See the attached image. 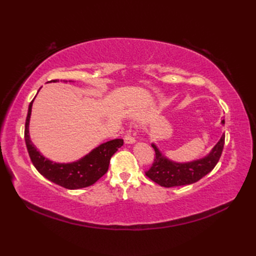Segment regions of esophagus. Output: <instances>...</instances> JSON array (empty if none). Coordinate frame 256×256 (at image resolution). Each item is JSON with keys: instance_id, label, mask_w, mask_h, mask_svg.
Segmentation results:
<instances>
[{"instance_id": "esophagus-1", "label": "esophagus", "mask_w": 256, "mask_h": 256, "mask_svg": "<svg viewBox=\"0 0 256 256\" xmlns=\"http://www.w3.org/2000/svg\"><path fill=\"white\" fill-rule=\"evenodd\" d=\"M134 131H128V132L124 136V141L126 144H132L136 142V136H134Z\"/></svg>"}]
</instances>
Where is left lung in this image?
<instances>
[{"label":"left lung","mask_w":256,"mask_h":256,"mask_svg":"<svg viewBox=\"0 0 256 256\" xmlns=\"http://www.w3.org/2000/svg\"><path fill=\"white\" fill-rule=\"evenodd\" d=\"M224 124V120H222ZM226 141V134H222L220 141L203 159L196 160L188 164H176L162 156L156 145L152 144V148L156 152L152 166L145 172V175L156 184L166 188L177 187L196 182L203 178L218 164Z\"/></svg>","instance_id":"8db88e82"}]
</instances>
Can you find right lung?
I'll return each instance as SVG.
<instances>
[{
	"label": "right lung",
	"mask_w": 256,
	"mask_h": 256,
	"mask_svg": "<svg viewBox=\"0 0 256 256\" xmlns=\"http://www.w3.org/2000/svg\"><path fill=\"white\" fill-rule=\"evenodd\" d=\"M58 81V80H51L49 82ZM33 102L34 99L28 106L24 138L30 161L37 171L50 182L66 189L74 190L94 184L100 177H102L108 172L111 157L124 144L122 138H115V140L99 145L86 156L72 164H56L46 159L30 140L28 124Z\"/></svg>",
	"instance_id": "obj_1"
}]
</instances>
